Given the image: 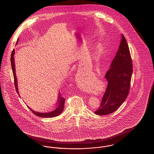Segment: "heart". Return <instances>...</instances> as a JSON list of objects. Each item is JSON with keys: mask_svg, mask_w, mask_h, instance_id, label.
<instances>
[{"mask_svg": "<svg viewBox=\"0 0 154 154\" xmlns=\"http://www.w3.org/2000/svg\"><path fill=\"white\" fill-rule=\"evenodd\" d=\"M103 52H104V48L102 46L100 45L98 47L97 49V51H96V54L98 57H102L103 54Z\"/></svg>", "mask_w": 154, "mask_h": 154, "instance_id": "obj_1", "label": "heart"}]
</instances>
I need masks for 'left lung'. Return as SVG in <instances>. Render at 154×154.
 <instances>
[{
  "label": "left lung",
  "mask_w": 154,
  "mask_h": 154,
  "mask_svg": "<svg viewBox=\"0 0 154 154\" xmlns=\"http://www.w3.org/2000/svg\"><path fill=\"white\" fill-rule=\"evenodd\" d=\"M132 67L129 48L122 34L117 52L105 74L107 87L99 109L95 111L96 114L108 115L117 110L124 102L129 92Z\"/></svg>",
  "instance_id": "1"
}]
</instances>
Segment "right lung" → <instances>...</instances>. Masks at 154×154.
Here are the masks:
<instances>
[{
    "instance_id": "add662e5",
    "label": "right lung",
    "mask_w": 154,
    "mask_h": 154,
    "mask_svg": "<svg viewBox=\"0 0 154 154\" xmlns=\"http://www.w3.org/2000/svg\"><path fill=\"white\" fill-rule=\"evenodd\" d=\"M18 40H17V41L16 42V44H17L18 43ZM14 54L15 50L14 49L12 52L11 56V63L12 70L13 72V75H14V79L15 87L17 92L18 93V95H20L19 92H18V85H17V79L16 74H15V67L14 57ZM59 94V95H58V100L57 104L55 106V107L54 109H53L52 110H49L46 112H38V111L32 110L31 108H30L28 106H27L28 107V108L30 110L32 111V112L33 113H34L36 116L38 117L42 118H52L57 117L62 112L63 109H64L65 101V98L61 96V94L60 93Z\"/></svg>"
}]
</instances>
